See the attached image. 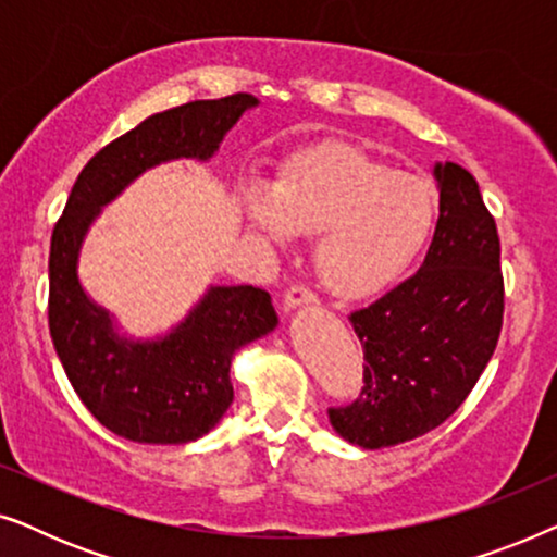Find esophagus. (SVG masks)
<instances>
[{
    "label": "esophagus",
    "mask_w": 557,
    "mask_h": 557,
    "mask_svg": "<svg viewBox=\"0 0 557 557\" xmlns=\"http://www.w3.org/2000/svg\"><path fill=\"white\" fill-rule=\"evenodd\" d=\"M317 301V296L309 292V288L304 286H292L288 292L284 294V311L286 314H292L299 307H311V304Z\"/></svg>",
    "instance_id": "34e87169"
}]
</instances>
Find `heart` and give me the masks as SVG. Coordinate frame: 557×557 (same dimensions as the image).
<instances>
[{
  "instance_id": "b5f03b06",
  "label": "heart",
  "mask_w": 557,
  "mask_h": 557,
  "mask_svg": "<svg viewBox=\"0 0 557 557\" xmlns=\"http://www.w3.org/2000/svg\"><path fill=\"white\" fill-rule=\"evenodd\" d=\"M240 210L250 231L273 248L317 235V273L342 301L372 299L400 284L429 248L438 220L429 182L352 147L301 151L273 185L243 187Z\"/></svg>"
}]
</instances>
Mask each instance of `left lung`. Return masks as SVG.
<instances>
[{"label": "left lung", "instance_id": "8db88e82", "mask_svg": "<svg viewBox=\"0 0 557 557\" xmlns=\"http://www.w3.org/2000/svg\"><path fill=\"white\" fill-rule=\"evenodd\" d=\"M438 223L421 271L349 314L364 349L360 398L330 408L349 444H406L446 421L492 360L505 311L499 235L476 180L433 164Z\"/></svg>", "mask_w": 557, "mask_h": 557}]
</instances>
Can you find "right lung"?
Returning <instances> with one entry per match:
<instances>
[{"instance_id":"1","label":"right lung","mask_w":557,"mask_h":557,"mask_svg":"<svg viewBox=\"0 0 557 557\" xmlns=\"http://www.w3.org/2000/svg\"><path fill=\"white\" fill-rule=\"evenodd\" d=\"M256 106L258 98L235 94L144 119L83 166L52 231V345L83 406L121 438L177 446L210 433L233 403V357L276 330L278 317L263 288L210 284L164 334L132 337L83 288V243L106 205L144 172L177 159L210 162Z\"/></svg>"}]
</instances>
